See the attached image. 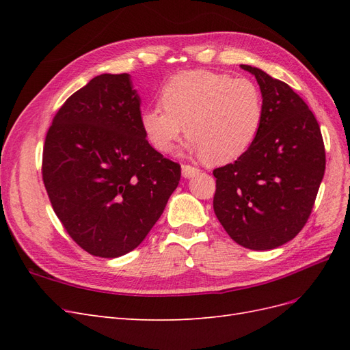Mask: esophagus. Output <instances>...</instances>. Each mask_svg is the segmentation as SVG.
<instances>
[{"label":"esophagus","mask_w":350,"mask_h":350,"mask_svg":"<svg viewBox=\"0 0 350 350\" xmlns=\"http://www.w3.org/2000/svg\"><path fill=\"white\" fill-rule=\"evenodd\" d=\"M200 172L198 167H194L191 165H183V176L184 178H193Z\"/></svg>","instance_id":"1"}]
</instances>
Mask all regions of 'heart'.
Listing matches in <instances>:
<instances>
[{
  "instance_id": "heart-1",
  "label": "heart",
  "mask_w": 350,
  "mask_h": 350,
  "mask_svg": "<svg viewBox=\"0 0 350 350\" xmlns=\"http://www.w3.org/2000/svg\"><path fill=\"white\" fill-rule=\"evenodd\" d=\"M161 105L143 111V133L157 152L171 153L185 133L187 150L211 165L247 153L264 118L257 83L228 74L193 70L176 74L161 92Z\"/></svg>"
}]
</instances>
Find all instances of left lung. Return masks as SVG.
<instances>
[{
  "mask_svg": "<svg viewBox=\"0 0 350 350\" xmlns=\"http://www.w3.org/2000/svg\"><path fill=\"white\" fill-rule=\"evenodd\" d=\"M264 118L256 142L234 163L217 167L213 208L239 245L266 251L299 234L325 171V150L314 113L288 84L257 67Z\"/></svg>",
  "mask_w": 350,
  "mask_h": 350,
  "instance_id": "8db88e82",
  "label": "left lung"
}]
</instances>
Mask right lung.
Listing matches in <instances>:
<instances>
[{
  "instance_id": "obj_1",
  "label": "right lung",
  "mask_w": 350,
  "mask_h": 350,
  "mask_svg": "<svg viewBox=\"0 0 350 350\" xmlns=\"http://www.w3.org/2000/svg\"><path fill=\"white\" fill-rule=\"evenodd\" d=\"M130 74H100L49 126L42 176L68 235L92 256L116 258L143 242L175 191L181 166L156 152L140 124Z\"/></svg>"
}]
</instances>
